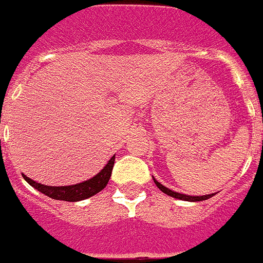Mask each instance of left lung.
Instances as JSON below:
<instances>
[{
    "label": "left lung",
    "mask_w": 263,
    "mask_h": 263,
    "mask_svg": "<svg viewBox=\"0 0 263 263\" xmlns=\"http://www.w3.org/2000/svg\"><path fill=\"white\" fill-rule=\"evenodd\" d=\"M154 182H155V184L158 186V189H160V191H163V193L167 194V195H170V196H174V198H176V199L190 200V202H200V200H206V199H209V198H211V196L214 195V194H210V195H203V196L184 195V194H179V193H175V191H171V190H168L167 187H164L163 184H160L159 182H156L155 178H154Z\"/></svg>",
    "instance_id": "obj_1"
}]
</instances>
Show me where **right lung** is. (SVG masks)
<instances>
[{"label": "right lung", "instance_id": "right-lung-1", "mask_svg": "<svg viewBox=\"0 0 263 263\" xmlns=\"http://www.w3.org/2000/svg\"><path fill=\"white\" fill-rule=\"evenodd\" d=\"M114 164L115 156H112L111 160L107 163V165L101 170L98 175L93 176L92 179L85 180V182L79 183V184H73V186H45V184L34 182V180H32L25 175H24V179L29 183L30 186L39 190L40 193L45 194V195H48L52 199L65 200V202H77V200H84L87 199V198H90V196H93L95 194L100 193L101 190L107 186L108 180L111 178Z\"/></svg>", "mask_w": 263, "mask_h": 263}]
</instances>
